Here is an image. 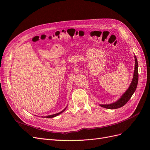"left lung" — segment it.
Here are the masks:
<instances>
[{"mask_svg": "<svg viewBox=\"0 0 150 150\" xmlns=\"http://www.w3.org/2000/svg\"><path fill=\"white\" fill-rule=\"evenodd\" d=\"M134 60H135V66H134V74L132 81L129 86L128 89L122 94V96L118 100H117L116 102L112 103L111 104H99L100 106L106 108L110 109V110H113V109L120 108L122 106H123L126 104L130 98L132 96L133 93L135 92L136 89L137 88L138 82V64L137 58L134 56Z\"/></svg>", "mask_w": 150, "mask_h": 150, "instance_id": "left-lung-1", "label": "left lung"}]
</instances>
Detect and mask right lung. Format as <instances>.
Segmentation results:
<instances>
[{
	"mask_svg": "<svg viewBox=\"0 0 150 150\" xmlns=\"http://www.w3.org/2000/svg\"><path fill=\"white\" fill-rule=\"evenodd\" d=\"M67 108V107H66ZM66 108H64V110H63L62 111H61V112H58V113H56V114H54V115H49V116H41L42 117H47V118H51V117H56V116H58L59 115H60L61 113H62V112H64V111H65V110L66 109Z\"/></svg>",
	"mask_w": 150,
	"mask_h": 150,
	"instance_id": "1",
	"label": "right lung"
}]
</instances>
